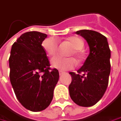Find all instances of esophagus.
I'll return each instance as SVG.
<instances>
[{
	"label": "esophagus",
	"instance_id": "1",
	"mask_svg": "<svg viewBox=\"0 0 121 121\" xmlns=\"http://www.w3.org/2000/svg\"><path fill=\"white\" fill-rule=\"evenodd\" d=\"M59 74H60V76H61L62 74H65V72H63V71H59Z\"/></svg>",
	"mask_w": 121,
	"mask_h": 121
}]
</instances>
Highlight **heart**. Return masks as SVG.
Listing matches in <instances>:
<instances>
[{"label": "heart", "instance_id": "1", "mask_svg": "<svg viewBox=\"0 0 121 121\" xmlns=\"http://www.w3.org/2000/svg\"><path fill=\"white\" fill-rule=\"evenodd\" d=\"M66 41L72 46V49L67 54L68 56L74 55L77 60H81L83 57V53L81 49L84 46L83 40L78 36H73L67 38ZM43 47L46 53L50 57L57 54L58 51V43L53 38H47L43 40ZM52 67L60 70H68L76 66V61L72 57H55L51 61Z\"/></svg>", "mask_w": 121, "mask_h": 121}]
</instances>
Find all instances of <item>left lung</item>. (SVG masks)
Returning a JSON list of instances; mask_svg holds the SVG:
<instances>
[{"instance_id": "8db88e82", "label": "left lung", "mask_w": 121, "mask_h": 121, "mask_svg": "<svg viewBox=\"0 0 121 121\" xmlns=\"http://www.w3.org/2000/svg\"><path fill=\"white\" fill-rule=\"evenodd\" d=\"M76 34L87 40L90 51L77 73L70 72L69 93L77 105L89 107L98 102L106 91L110 73V49L106 37L97 32L81 30Z\"/></svg>"}]
</instances>
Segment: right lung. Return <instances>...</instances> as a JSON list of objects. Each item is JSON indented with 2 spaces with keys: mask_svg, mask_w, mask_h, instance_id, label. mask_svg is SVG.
I'll return each instance as SVG.
<instances>
[{
  "mask_svg": "<svg viewBox=\"0 0 121 121\" xmlns=\"http://www.w3.org/2000/svg\"><path fill=\"white\" fill-rule=\"evenodd\" d=\"M46 34L32 31L22 34L12 45L9 57L10 81L24 108L39 112L47 108L53 97L59 72L51 69L42 43Z\"/></svg>",
  "mask_w": 121,
  "mask_h": 121,
  "instance_id": "obj_1",
  "label": "right lung"
}]
</instances>
